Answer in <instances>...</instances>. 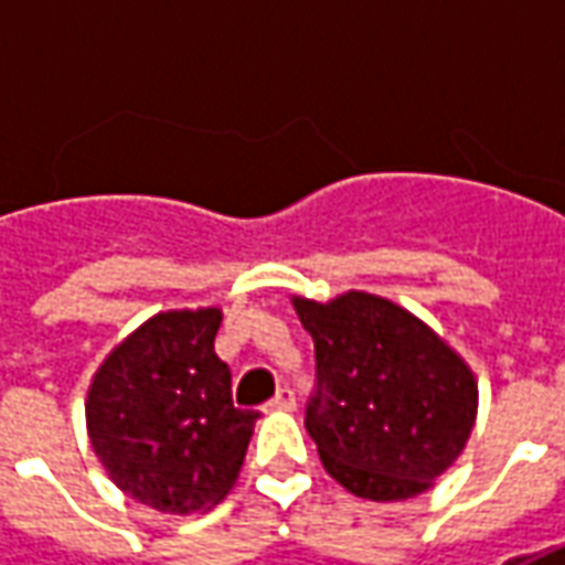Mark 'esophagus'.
I'll return each instance as SVG.
<instances>
[{"label": "esophagus", "mask_w": 565, "mask_h": 565, "mask_svg": "<svg viewBox=\"0 0 565 565\" xmlns=\"http://www.w3.org/2000/svg\"><path fill=\"white\" fill-rule=\"evenodd\" d=\"M296 408V396L290 387H281V391L275 393V399L269 403V412H290Z\"/></svg>", "instance_id": "esophagus-1"}]
</instances>
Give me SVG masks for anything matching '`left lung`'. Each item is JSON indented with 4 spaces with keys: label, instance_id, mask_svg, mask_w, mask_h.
Instances as JSON below:
<instances>
[{
    "label": "left lung",
    "instance_id": "1",
    "mask_svg": "<svg viewBox=\"0 0 565 565\" xmlns=\"http://www.w3.org/2000/svg\"><path fill=\"white\" fill-rule=\"evenodd\" d=\"M315 339L318 391L306 412L323 469L360 499L420 497L472 436L478 379L429 323L384 296H294Z\"/></svg>",
    "mask_w": 565,
    "mask_h": 565
}]
</instances>
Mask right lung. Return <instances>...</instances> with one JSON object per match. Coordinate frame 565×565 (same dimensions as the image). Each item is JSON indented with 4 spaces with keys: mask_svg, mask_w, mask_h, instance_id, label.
<instances>
[{
    "mask_svg": "<svg viewBox=\"0 0 565 565\" xmlns=\"http://www.w3.org/2000/svg\"><path fill=\"white\" fill-rule=\"evenodd\" d=\"M221 308L160 311L105 356L87 391V436L129 499L166 514L217 505L245 462L257 412L233 405L214 354Z\"/></svg>",
    "mask_w": 565,
    "mask_h": 565,
    "instance_id": "right-lung-1",
    "label": "right lung"
}]
</instances>
